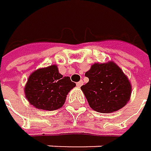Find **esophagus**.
<instances>
[{
	"mask_svg": "<svg viewBox=\"0 0 151 151\" xmlns=\"http://www.w3.org/2000/svg\"><path fill=\"white\" fill-rule=\"evenodd\" d=\"M82 85H83V81H80L79 82H77V86L78 87H81Z\"/></svg>",
	"mask_w": 151,
	"mask_h": 151,
	"instance_id": "34e87169",
	"label": "esophagus"
}]
</instances>
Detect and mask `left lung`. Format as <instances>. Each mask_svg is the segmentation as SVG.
<instances>
[{
  "label": "left lung",
  "instance_id": "left-lung-1",
  "mask_svg": "<svg viewBox=\"0 0 151 151\" xmlns=\"http://www.w3.org/2000/svg\"><path fill=\"white\" fill-rule=\"evenodd\" d=\"M85 76L89 78V82L81 89L94 111L111 113L129 101L131 94L129 81L114 62L95 63Z\"/></svg>",
  "mask_w": 151,
  "mask_h": 151
}]
</instances>
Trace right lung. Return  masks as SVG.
Returning a JSON list of instances; mask_svg holds the SVG:
<instances>
[{
    "instance_id": "1",
    "label": "right lung",
    "mask_w": 151,
    "mask_h": 151,
    "mask_svg": "<svg viewBox=\"0 0 151 151\" xmlns=\"http://www.w3.org/2000/svg\"><path fill=\"white\" fill-rule=\"evenodd\" d=\"M75 86L70 77H63L57 66L51 65L32 73L24 91L29 102L37 109L55 111L62 107L68 92Z\"/></svg>"
}]
</instances>
